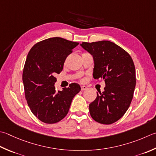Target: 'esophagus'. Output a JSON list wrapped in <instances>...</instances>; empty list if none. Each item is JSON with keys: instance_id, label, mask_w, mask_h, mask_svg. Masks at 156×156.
Instances as JSON below:
<instances>
[{"instance_id": "obj_1", "label": "esophagus", "mask_w": 156, "mask_h": 156, "mask_svg": "<svg viewBox=\"0 0 156 156\" xmlns=\"http://www.w3.org/2000/svg\"><path fill=\"white\" fill-rule=\"evenodd\" d=\"M87 89V87L86 86H81V90H85Z\"/></svg>"}]
</instances>
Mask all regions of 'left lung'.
<instances>
[{"label":"left lung","mask_w":156,"mask_h":156,"mask_svg":"<svg viewBox=\"0 0 156 156\" xmlns=\"http://www.w3.org/2000/svg\"><path fill=\"white\" fill-rule=\"evenodd\" d=\"M81 47L93 56V78L105 81L104 91L97 93L89 105L94 120L111 124L123 116L132 101L136 85V72L130 55L108 41L82 42Z\"/></svg>","instance_id":"obj_1"}]
</instances>
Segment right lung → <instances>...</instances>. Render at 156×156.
Returning <instances> with one entry per match:
<instances>
[{
  "label": "right lung",
  "mask_w": 156,
  "mask_h": 156,
  "mask_svg": "<svg viewBox=\"0 0 156 156\" xmlns=\"http://www.w3.org/2000/svg\"><path fill=\"white\" fill-rule=\"evenodd\" d=\"M78 44L50 38L34 45L27 54L22 76L26 99L32 114L44 123H57L65 118L73 98L81 90L76 83L58 92L55 87V76L62 71L67 57Z\"/></svg>",
  "instance_id": "1"
}]
</instances>
